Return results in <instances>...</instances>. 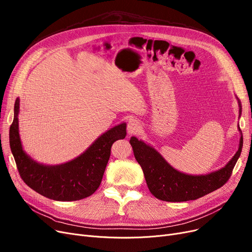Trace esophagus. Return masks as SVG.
I'll list each match as a JSON object with an SVG mask.
<instances>
[{"instance_id":"esophagus-1","label":"esophagus","mask_w":252,"mask_h":252,"mask_svg":"<svg viewBox=\"0 0 252 252\" xmlns=\"http://www.w3.org/2000/svg\"><path fill=\"white\" fill-rule=\"evenodd\" d=\"M127 133L128 135H134L136 133H138V131L140 130L141 128V125L140 123L138 122L137 118H130L128 123H127Z\"/></svg>"}]
</instances>
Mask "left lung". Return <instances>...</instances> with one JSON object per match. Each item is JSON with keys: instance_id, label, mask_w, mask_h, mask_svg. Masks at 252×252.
<instances>
[{"instance_id": "obj_1", "label": "left lung", "mask_w": 252, "mask_h": 252, "mask_svg": "<svg viewBox=\"0 0 252 252\" xmlns=\"http://www.w3.org/2000/svg\"><path fill=\"white\" fill-rule=\"evenodd\" d=\"M129 143L136 160L143 169L151 194L162 201L182 202L198 199L220 188L229 181L242 151L243 137L240 140L239 150L231 161L220 170L204 176H189L180 173L171 167L156 150L135 137L130 138Z\"/></svg>"}]
</instances>
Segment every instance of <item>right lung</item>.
<instances>
[{
    "label": "right lung",
    "mask_w": 252,
    "mask_h": 252,
    "mask_svg": "<svg viewBox=\"0 0 252 252\" xmlns=\"http://www.w3.org/2000/svg\"><path fill=\"white\" fill-rule=\"evenodd\" d=\"M18 111L17 99L14 106V119L9 131V142L23 182L38 194L57 201H75L94 193L101 184L112 144L126 138V125L122 124L106 131L74 160L49 166L33 161L22 150L18 133Z\"/></svg>",
    "instance_id": "right-lung-1"
}]
</instances>
